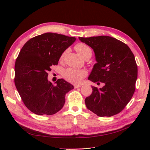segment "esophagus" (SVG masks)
Wrapping results in <instances>:
<instances>
[{"label":"esophagus","instance_id":"esophagus-1","mask_svg":"<svg viewBox=\"0 0 150 150\" xmlns=\"http://www.w3.org/2000/svg\"><path fill=\"white\" fill-rule=\"evenodd\" d=\"M81 86V85H74V88H80Z\"/></svg>","mask_w":150,"mask_h":150}]
</instances>
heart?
<instances>
[{
  "instance_id": "b5f03b06",
  "label": "heart",
  "mask_w": 150,
  "mask_h": 150,
  "mask_svg": "<svg viewBox=\"0 0 150 150\" xmlns=\"http://www.w3.org/2000/svg\"><path fill=\"white\" fill-rule=\"evenodd\" d=\"M75 50L76 52L82 58H85L86 57H91L92 54V51L90 47L83 43H78L75 46ZM65 54L64 52L60 56V60H62ZM63 77L67 81L74 83L79 84L81 82L83 79L86 75V72L83 69H78L74 68H67L63 72Z\"/></svg>"
}]
</instances>
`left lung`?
<instances>
[{"mask_svg": "<svg viewBox=\"0 0 150 150\" xmlns=\"http://www.w3.org/2000/svg\"><path fill=\"white\" fill-rule=\"evenodd\" d=\"M93 50L97 63L88 79L104 83L85 98L86 108L98 116H112L121 112L132 98L136 89L137 66L132 51L126 44L109 36L81 38Z\"/></svg>", "mask_w": 150, "mask_h": 150, "instance_id": "obj_1", "label": "left lung"}]
</instances>
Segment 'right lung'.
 <instances>
[{
  "label": "right lung",
  "mask_w": 150,
  "mask_h": 150,
  "mask_svg": "<svg viewBox=\"0 0 150 150\" xmlns=\"http://www.w3.org/2000/svg\"><path fill=\"white\" fill-rule=\"evenodd\" d=\"M73 37L47 32L30 39L22 47L14 66V84L23 103L38 115H52L63 108L65 94L74 88L58 79L47 80V72L58 64L60 56L76 41Z\"/></svg>",
  "instance_id": "right-lung-1"
}]
</instances>
